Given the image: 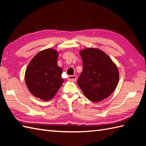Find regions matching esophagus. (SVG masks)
Masks as SVG:
<instances>
[{
  "label": "esophagus",
  "mask_w": 146,
  "mask_h": 146,
  "mask_svg": "<svg viewBox=\"0 0 146 146\" xmlns=\"http://www.w3.org/2000/svg\"><path fill=\"white\" fill-rule=\"evenodd\" d=\"M68 79L70 81L75 82V81H76V80H77V77L75 75H70V76H68Z\"/></svg>",
  "instance_id": "obj_1"
}]
</instances>
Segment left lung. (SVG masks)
<instances>
[{
  "instance_id": "1",
  "label": "left lung",
  "mask_w": 146,
  "mask_h": 146,
  "mask_svg": "<svg viewBox=\"0 0 146 146\" xmlns=\"http://www.w3.org/2000/svg\"><path fill=\"white\" fill-rule=\"evenodd\" d=\"M83 71L78 85L88 100L98 102L108 98L115 90L119 80L118 68L111 58L98 48L80 51Z\"/></svg>"
}]
</instances>
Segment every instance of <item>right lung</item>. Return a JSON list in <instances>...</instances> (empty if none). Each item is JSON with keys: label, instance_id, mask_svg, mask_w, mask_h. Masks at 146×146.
<instances>
[{"label": "right lung", "instance_id": "1", "mask_svg": "<svg viewBox=\"0 0 146 146\" xmlns=\"http://www.w3.org/2000/svg\"><path fill=\"white\" fill-rule=\"evenodd\" d=\"M59 52L52 48L46 49L37 53L27 66L25 82L35 97L42 100H50L63 84V70L58 66Z\"/></svg>", "mask_w": 146, "mask_h": 146}]
</instances>
